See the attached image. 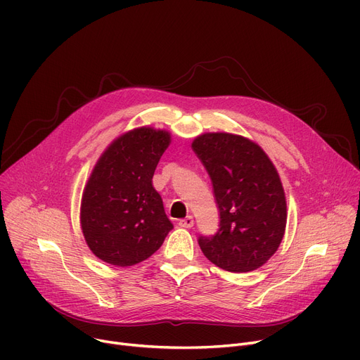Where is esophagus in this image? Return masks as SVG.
Returning a JSON list of instances; mask_svg holds the SVG:
<instances>
[{
  "mask_svg": "<svg viewBox=\"0 0 360 360\" xmlns=\"http://www.w3.org/2000/svg\"><path fill=\"white\" fill-rule=\"evenodd\" d=\"M181 228H193L194 226V217L193 216H186L185 219H181L178 223Z\"/></svg>",
  "mask_w": 360,
  "mask_h": 360,
  "instance_id": "esophagus-1",
  "label": "esophagus"
}]
</instances>
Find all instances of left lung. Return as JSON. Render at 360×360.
I'll return each mask as SVG.
<instances>
[{
	"label": "left lung",
	"mask_w": 360,
	"mask_h": 360,
	"mask_svg": "<svg viewBox=\"0 0 360 360\" xmlns=\"http://www.w3.org/2000/svg\"><path fill=\"white\" fill-rule=\"evenodd\" d=\"M193 150L210 175L220 213L219 231L198 238L202 254L226 271L259 269L286 231V197L273 162L257 143L229 132H205Z\"/></svg>",
	"instance_id": "1"
}]
</instances>
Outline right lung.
Segmentation results:
<instances>
[{
	"instance_id": "right-lung-1",
	"label": "right lung",
	"mask_w": 360,
	"mask_h": 360,
	"mask_svg": "<svg viewBox=\"0 0 360 360\" xmlns=\"http://www.w3.org/2000/svg\"><path fill=\"white\" fill-rule=\"evenodd\" d=\"M169 143L165 129L136 128L113 140L94 166L84 186L80 223L99 259L134 266L153 255L174 229L151 184Z\"/></svg>"
}]
</instances>
